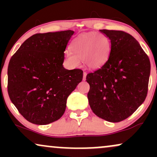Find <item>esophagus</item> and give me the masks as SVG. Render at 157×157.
I'll use <instances>...</instances> for the list:
<instances>
[{
    "instance_id": "esophagus-1",
    "label": "esophagus",
    "mask_w": 157,
    "mask_h": 157,
    "mask_svg": "<svg viewBox=\"0 0 157 157\" xmlns=\"http://www.w3.org/2000/svg\"><path fill=\"white\" fill-rule=\"evenodd\" d=\"M86 75H87V73H86V72H83V80H86Z\"/></svg>"
}]
</instances>
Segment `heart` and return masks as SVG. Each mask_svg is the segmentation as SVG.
I'll use <instances>...</instances> for the list:
<instances>
[{"mask_svg":"<svg viewBox=\"0 0 157 157\" xmlns=\"http://www.w3.org/2000/svg\"><path fill=\"white\" fill-rule=\"evenodd\" d=\"M71 48L73 52H66V59L71 66L77 67L80 65V60H83L88 68L96 69L107 62L111 52V44L105 36L90 32L74 40Z\"/></svg>","mask_w":157,"mask_h":157,"instance_id":"obj_1","label":"heart"}]
</instances>
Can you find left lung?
<instances>
[{
	"label": "left lung",
	"instance_id": "obj_1",
	"mask_svg": "<svg viewBox=\"0 0 157 157\" xmlns=\"http://www.w3.org/2000/svg\"><path fill=\"white\" fill-rule=\"evenodd\" d=\"M111 40L109 60L88 74L90 107L99 117L118 122L130 117L146 98L151 72L148 57L133 36L100 30Z\"/></svg>",
	"mask_w": 157,
	"mask_h": 157
}]
</instances>
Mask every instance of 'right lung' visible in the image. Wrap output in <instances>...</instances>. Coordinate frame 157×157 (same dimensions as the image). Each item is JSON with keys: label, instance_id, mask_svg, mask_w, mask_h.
Returning a JSON list of instances; mask_svg holds the SVG:
<instances>
[{"label": "right lung", "instance_id": "1", "mask_svg": "<svg viewBox=\"0 0 157 157\" xmlns=\"http://www.w3.org/2000/svg\"><path fill=\"white\" fill-rule=\"evenodd\" d=\"M75 32L31 36L11 57L8 94L21 115L32 123L47 125L59 120L68 97L82 80L81 69L63 67L64 52Z\"/></svg>", "mask_w": 157, "mask_h": 157}]
</instances>
